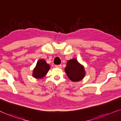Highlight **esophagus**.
I'll return each instance as SVG.
<instances>
[{
  "label": "esophagus",
  "instance_id": "esophagus-1",
  "mask_svg": "<svg viewBox=\"0 0 121 121\" xmlns=\"http://www.w3.org/2000/svg\"><path fill=\"white\" fill-rule=\"evenodd\" d=\"M55 66L56 68H57V69H61L62 67V66L61 65H55Z\"/></svg>",
  "mask_w": 121,
  "mask_h": 121
}]
</instances>
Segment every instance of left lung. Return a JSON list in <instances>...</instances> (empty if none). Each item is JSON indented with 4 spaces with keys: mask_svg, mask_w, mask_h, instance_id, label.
I'll use <instances>...</instances> for the list:
<instances>
[{
    "mask_svg": "<svg viewBox=\"0 0 121 121\" xmlns=\"http://www.w3.org/2000/svg\"><path fill=\"white\" fill-rule=\"evenodd\" d=\"M65 71L69 79L73 82L81 81L86 75L84 66L75 58L67 61Z\"/></svg>",
    "mask_w": 121,
    "mask_h": 121,
    "instance_id": "8db88e82",
    "label": "left lung"
}]
</instances>
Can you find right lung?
<instances>
[{
    "mask_svg": "<svg viewBox=\"0 0 121 121\" xmlns=\"http://www.w3.org/2000/svg\"><path fill=\"white\" fill-rule=\"evenodd\" d=\"M50 69V66L47 64L44 59H40L37 62L33 70L32 75L35 78L40 79L45 77Z\"/></svg>",
    "mask_w": 121,
    "mask_h": 121,
    "instance_id": "1",
    "label": "right lung"
}]
</instances>
